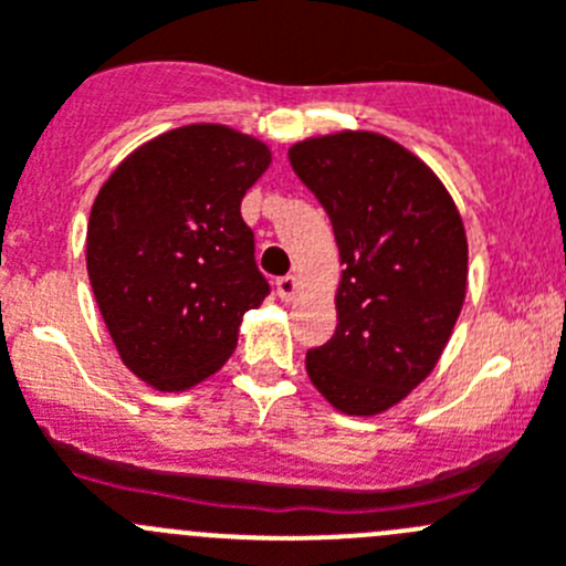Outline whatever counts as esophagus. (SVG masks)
I'll use <instances>...</instances> for the list:
<instances>
[{
  "label": "esophagus",
  "instance_id": "esophagus-1",
  "mask_svg": "<svg viewBox=\"0 0 566 566\" xmlns=\"http://www.w3.org/2000/svg\"><path fill=\"white\" fill-rule=\"evenodd\" d=\"M297 277L294 274H286V277H277V283H274V292H277L280 300H292L294 294H297Z\"/></svg>",
  "mask_w": 566,
  "mask_h": 566
}]
</instances>
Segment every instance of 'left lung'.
<instances>
[{"mask_svg": "<svg viewBox=\"0 0 566 566\" xmlns=\"http://www.w3.org/2000/svg\"><path fill=\"white\" fill-rule=\"evenodd\" d=\"M331 217L342 255L338 325L305 369L327 402L373 417L436 367L467 292V235L439 177L378 133H336L289 149Z\"/></svg>", "mask_w": 566, "mask_h": 566, "instance_id": "left-lung-1", "label": "left lung"}]
</instances>
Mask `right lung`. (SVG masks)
I'll return each instance as SVG.
<instances>
[{
	"label": "right lung",
	"instance_id": "right-lung-1",
	"mask_svg": "<svg viewBox=\"0 0 566 566\" xmlns=\"http://www.w3.org/2000/svg\"><path fill=\"white\" fill-rule=\"evenodd\" d=\"M269 149L222 125L144 144L99 188L88 219L91 289L118 355L160 391L217 373L269 280L241 219Z\"/></svg>",
	"mask_w": 566,
	"mask_h": 566
}]
</instances>
